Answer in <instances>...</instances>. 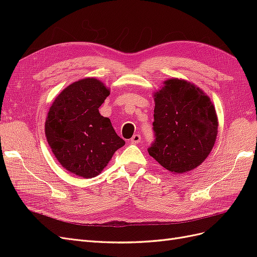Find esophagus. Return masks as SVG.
I'll use <instances>...</instances> for the list:
<instances>
[{
	"mask_svg": "<svg viewBox=\"0 0 257 257\" xmlns=\"http://www.w3.org/2000/svg\"><path fill=\"white\" fill-rule=\"evenodd\" d=\"M141 141H142V137H141V135H139V134H135L133 137L131 138V143L132 144H138Z\"/></svg>",
	"mask_w": 257,
	"mask_h": 257,
	"instance_id": "34e87169",
	"label": "esophagus"
}]
</instances>
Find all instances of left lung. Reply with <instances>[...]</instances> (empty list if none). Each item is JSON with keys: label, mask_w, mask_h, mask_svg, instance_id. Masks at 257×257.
Masks as SVG:
<instances>
[{"label": "left lung", "mask_w": 257, "mask_h": 257, "mask_svg": "<svg viewBox=\"0 0 257 257\" xmlns=\"http://www.w3.org/2000/svg\"><path fill=\"white\" fill-rule=\"evenodd\" d=\"M154 142L148 152L174 174L196 168L211 152L217 135L214 106L203 90L168 79L154 93Z\"/></svg>", "instance_id": "1"}]
</instances>
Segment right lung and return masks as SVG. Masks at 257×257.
Here are the masks:
<instances>
[{
    "instance_id": "add662e5",
    "label": "right lung",
    "mask_w": 257,
    "mask_h": 257,
    "mask_svg": "<svg viewBox=\"0 0 257 257\" xmlns=\"http://www.w3.org/2000/svg\"><path fill=\"white\" fill-rule=\"evenodd\" d=\"M109 93L102 81L83 78L62 91L48 111L47 142L60 164L76 176H97L125 145L98 111Z\"/></svg>"
}]
</instances>
